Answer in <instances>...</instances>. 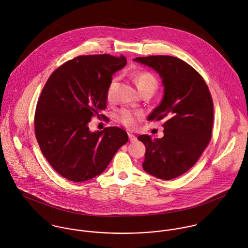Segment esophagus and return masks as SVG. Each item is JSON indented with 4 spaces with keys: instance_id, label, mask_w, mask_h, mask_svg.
I'll use <instances>...</instances> for the list:
<instances>
[{
    "instance_id": "obj_1",
    "label": "esophagus",
    "mask_w": 248,
    "mask_h": 248,
    "mask_svg": "<svg viewBox=\"0 0 248 248\" xmlns=\"http://www.w3.org/2000/svg\"><path fill=\"white\" fill-rule=\"evenodd\" d=\"M128 137H129V140L131 142H135L137 140V138L133 135V134H130L128 133Z\"/></svg>"
}]
</instances>
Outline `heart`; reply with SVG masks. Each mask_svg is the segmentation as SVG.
Returning <instances> with one entry per match:
<instances>
[{"label":"heart","instance_id":"b5f03b06","mask_svg":"<svg viewBox=\"0 0 248 248\" xmlns=\"http://www.w3.org/2000/svg\"><path fill=\"white\" fill-rule=\"evenodd\" d=\"M135 82L140 93H144L146 91L154 93L158 86V81L155 78V76L147 71H141L137 73L135 75ZM116 85H117V79H112L108 86L107 99L108 101L113 100ZM140 115V114L137 111H134L128 108H121L116 112V119L119 123L124 125L125 127L134 128L138 123V119Z\"/></svg>","mask_w":248,"mask_h":248}]
</instances>
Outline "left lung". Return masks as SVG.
<instances>
[{"mask_svg": "<svg viewBox=\"0 0 248 248\" xmlns=\"http://www.w3.org/2000/svg\"><path fill=\"white\" fill-rule=\"evenodd\" d=\"M134 61L154 69L164 86L161 103L148 117L164 121V137L138 138L146 147L143 169L164 180L179 177L195 165L211 140L214 105L209 89L198 71L177 57L151 55Z\"/></svg>", "mask_w": 248, "mask_h": 248, "instance_id": "obj_1", "label": "left lung"}]
</instances>
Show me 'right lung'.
I'll return each mask as SVG.
<instances>
[{"instance_id":"1","label":"right lung","mask_w":248,"mask_h":248,"mask_svg":"<svg viewBox=\"0 0 248 248\" xmlns=\"http://www.w3.org/2000/svg\"><path fill=\"white\" fill-rule=\"evenodd\" d=\"M126 64L123 55H82L47 79L37 102L34 131L43 155L60 176L75 182L93 178L128 142L127 133L118 127L92 133L88 126L106 108L112 74Z\"/></svg>"}]
</instances>
